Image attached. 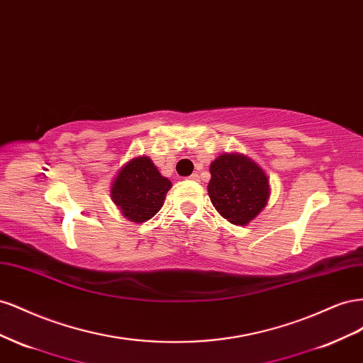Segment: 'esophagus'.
Returning a JSON list of instances; mask_svg holds the SVG:
<instances>
[{
    "label": "esophagus",
    "mask_w": 363,
    "mask_h": 363,
    "mask_svg": "<svg viewBox=\"0 0 363 363\" xmlns=\"http://www.w3.org/2000/svg\"><path fill=\"white\" fill-rule=\"evenodd\" d=\"M189 179H191V180H199V179H200V177H199V174H192V175H191V177H189Z\"/></svg>",
    "instance_id": "1"
}]
</instances>
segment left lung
<instances>
[{
  "label": "left lung",
  "instance_id": "1",
  "mask_svg": "<svg viewBox=\"0 0 363 363\" xmlns=\"http://www.w3.org/2000/svg\"><path fill=\"white\" fill-rule=\"evenodd\" d=\"M207 192L213 207L228 223L247 225L269 199L267 174L256 162L239 152H224L211 164Z\"/></svg>",
  "mask_w": 363,
  "mask_h": 363
}]
</instances>
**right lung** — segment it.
<instances>
[{
	"label": "right lung",
	"mask_w": 363,
	"mask_h": 363,
	"mask_svg": "<svg viewBox=\"0 0 363 363\" xmlns=\"http://www.w3.org/2000/svg\"><path fill=\"white\" fill-rule=\"evenodd\" d=\"M171 186L150 157L140 156L121 168L112 183L111 196L131 223H145L160 211Z\"/></svg>",
	"instance_id": "right-lung-1"
}]
</instances>
